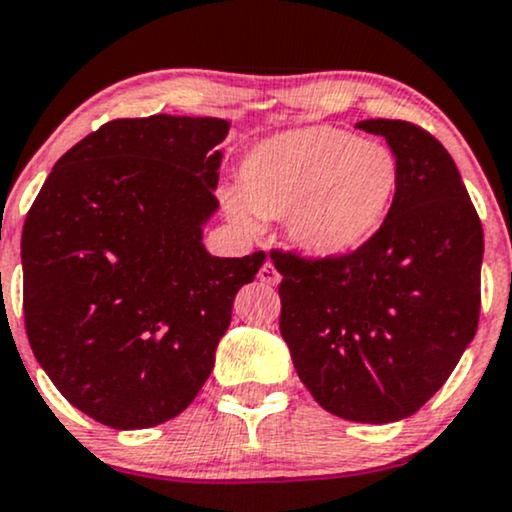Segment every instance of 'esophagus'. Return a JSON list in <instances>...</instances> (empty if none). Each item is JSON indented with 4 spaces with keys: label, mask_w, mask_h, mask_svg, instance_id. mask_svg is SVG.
<instances>
[{
    "label": "esophagus",
    "mask_w": 512,
    "mask_h": 512,
    "mask_svg": "<svg viewBox=\"0 0 512 512\" xmlns=\"http://www.w3.org/2000/svg\"><path fill=\"white\" fill-rule=\"evenodd\" d=\"M257 276H260V281L269 283V286H276V283L281 281V274L276 272V267H274L272 262H264L262 269H260V274H257Z\"/></svg>",
    "instance_id": "34e87169"
}]
</instances>
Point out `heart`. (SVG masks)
Listing matches in <instances>:
<instances>
[{"label": "heart", "instance_id": "obj_1", "mask_svg": "<svg viewBox=\"0 0 512 512\" xmlns=\"http://www.w3.org/2000/svg\"><path fill=\"white\" fill-rule=\"evenodd\" d=\"M400 159L379 140L338 126H305L262 140L243 157L238 186L221 200L233 217L248 209L288 221V233L315 255L355 250L379 231L398 195Z\"/></svg>", "mask_w": 512, "mask_h": 512}]
</instances>
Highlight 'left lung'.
I'll list each match as a JSON object with an SVG mask.
<instances>
[{"instance_id":"obj_1","label":"left lung","mask_w":512,"mask_h":512,"mask_svg":"<svg viewBox=\"0 0 512 512\" xmlns=\"http://www.w3.org/2000/svg\"><path fill=\"white\" fill-rule=\"evenodd\" d=\"M400 159L398 195L372 238L341 255H272L281 336L312 398L350 422L415 415L477 334L484 231L453 157L410 121L369 119Z\"/></svg>"}]
</instances>
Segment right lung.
<instances>
[{"label":"right lung","instance_id":"add662e5","mask_svg":"<svg viewBox=\"0 0 512 512\" xmlns=\"http://www.w3.org/2000/svg\"><path fill=\"white\" fill-rule=\"evenodd\" d=\"M226 133L209 116L107 121L54 164L23 224L30 348L61 396L112 429L193 403L267 257L202 245Z\"/></svg>","mask_w":512,"mask_h":512}]
</instances>
